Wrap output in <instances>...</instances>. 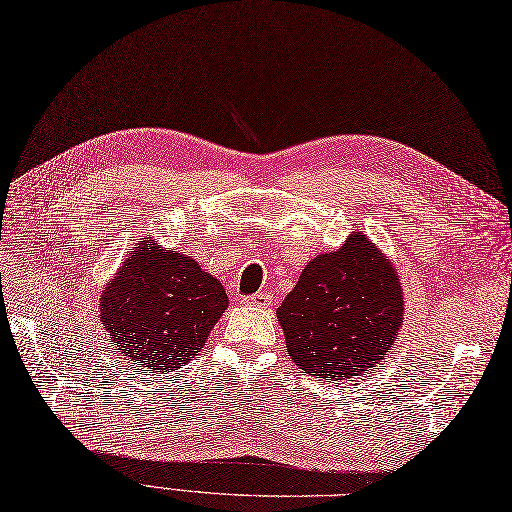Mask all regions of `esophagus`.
Listing matches in <instances>:
<instances>
[{
	"label": "esophagus",
	"instance_id": "esophagus-1",
	"mask_svg": "<svg viewBox=\"0 0 512 512\" xmlns=\"http://www.w3.org/2000/svg\"><path fill=\"white\" fill-rule=\"evenodd\" d=\"M244 306H255V308H268L272 304V297L268 293H255L249 297H242Z\"/></svg>",
	"mask_w": 512,
	"mask_h": 512
}]
</instances>
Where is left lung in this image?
Returning a JSON list of instances; mask_svg holds the SVG:
<instances>
[{
  "label": "left lung",
  "mask_w": 512,
  "mask_h": 512,
  "mask_svg": "<svg viewBox=\"0 0 512 512\" xmlns=\"http://www.w3.org/2000/svg\"><path fill=\"white\" fill-rule=\"evenodd\" d=\"M293 363L333 382L365 375L399 339V272L363 232L316 255L276 310Z\"/></svg>",
  "instance_id": "obj_1"
}]
</instances>
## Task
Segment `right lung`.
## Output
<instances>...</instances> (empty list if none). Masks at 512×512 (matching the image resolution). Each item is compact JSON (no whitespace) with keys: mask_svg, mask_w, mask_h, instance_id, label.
<instances>
[{"mask_svg":"<svg viewBox=\"0 0 512 512\" xmlns=\"http://www.w3.org/2000/svg\"><path fill=\"white\" fill-rule=\"evenodd\" d=\"M230 299L198 261L141 238L99 297L113 346L143 371H175L206 346Z\"/></svg>","mask_w":512,"mask_h":512,"instance_id":"right-lung-1","label":"right lung"}]
</instances>
